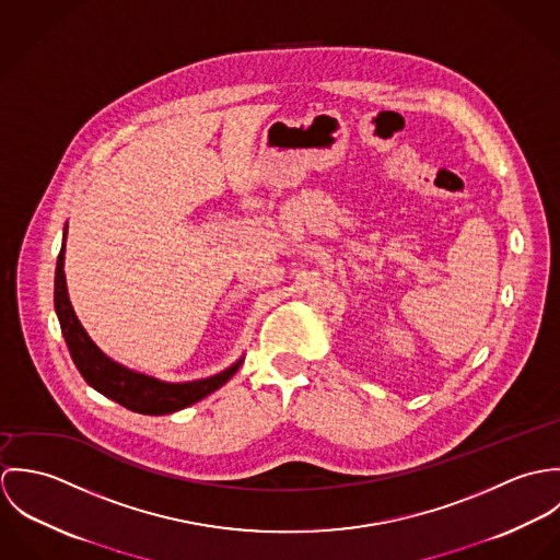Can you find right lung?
<instances>
[{"label":"right lung","mask_w":560,"mask_h":560,"mask_svg":"<svg viewBox=\"0 0 560 560\" xmlns=\"http://www.w3.org/2000/svg\"><path fill=\"white\" fill-rule=\"evenodd\" d=\"M67 240V233H65ZM54 304L60 319V327L67 340V347L71 351V358L81 373V377L101 395L107 399L120 402L122 407L161 416L178 411L196 400L205 399L207 395L215 393L220 386H224L241 366V362L233 364L220 375H213L209 380L200 382H187V384H163L160 380L147 377L142 373L129 371L116 362H112L83 331L80 320L75 317V311L67 295V280H65V243L58 254V267H56V289H54Z\"/></svg>","instance_id":"add662e5"}]
</instances>
